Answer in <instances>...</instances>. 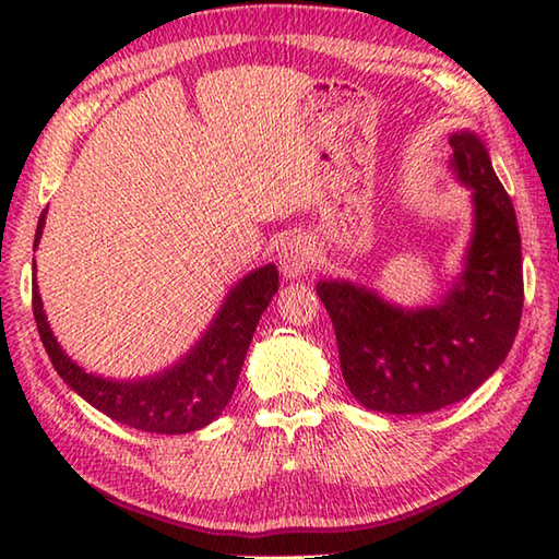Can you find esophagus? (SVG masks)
<instances>
[{
    "instance_id": "1",
    "label": "esophagus",
    "mask_w": 559,
    "mask_h": 559,
    "mask_svg": "<svg viewBox=\"0 0 559 559\" xmlns=\"http://www.w3.org/2000/svg\"><path fill=\"white\" fill-rule=\"evenodd\" d=\"M281 271L283 278H300L307 273L312 264V249L307 245L302 237H288V242H283L281 247Z\"/></svg>"
}]
</instances>
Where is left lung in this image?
<instances>
[{
    "instance_id": "left-lung-1",
    "label": "left lung",
    "mask_w": 559,
    "mask_h": 559,
    "mask_svg": "<svg viewBox=\"0 0 559 559\" xmlns=\"http://www.w3.org/2000/svg\"><path fill=\"white\" fill-rule=\"evenodd\" d=\"M451 170L471 189L473 233L463 271L432 307H399L350 281H319L341 372L365 408L432 413L473 394L507 358L524 307L521 235L512 199L480 136L456 132Z\"/></svg>"
}]
</instances>
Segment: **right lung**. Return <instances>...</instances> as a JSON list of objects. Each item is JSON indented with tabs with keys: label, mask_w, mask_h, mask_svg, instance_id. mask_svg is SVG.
<instances>
[{
	"label": "right lung",
	"mask_w": 559,
	"mask_h": 559,
	"mask_svg": "<svg viewBox=\"0 0 559 559\" xmlns=\"http://www.w3.org/2000/svg\"><path fill=\"white\" fill-rule=\"evenodd\" d=\"M45 213L38 218L33 249L38 247ZM35 273V264H33ZM278 293V269L273 264L259 266L235 283L225 295V302L213 317L192 350L158 374L141 379H108L86 372L59 346L50 322H47L38 283L33 278V314L40 331V341L50 355L52 367L76 394L108 418L134 427L141 432L185 435L213 423L228 406L237 377L245 365V355L261 314Z\"/></svg>",
	"instance_id": "add662e5"
}]
</instances>
